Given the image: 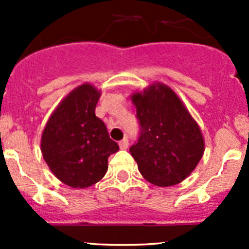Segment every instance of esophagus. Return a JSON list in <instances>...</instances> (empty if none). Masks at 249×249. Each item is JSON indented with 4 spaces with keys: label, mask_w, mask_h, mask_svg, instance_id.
I'll list each match as a JSON object with an SVG mask.
<instances>
[{
    "label": "esophagus",
    "mask_w": 249,
    "mask_h": 249,
    "mask_svg": "<svg viewBox=\"0 0 249 249\" xmlns=\"http://www.w3.org/2000/svg\"><path fill=\"white\" fill-rule=\"evenodd\" d=\"M119 147H120V149H126V148L129 147V140H127L126 137H125V139H123L119 142Z\"/></svg>",
    "instance_id": "34e87169"
}]
</instances>
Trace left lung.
I'll use <instances>...</instances> for the list:
<instances>
[{
  "mask_svg": "<svg viewBox=\"0 0 249 249\" xmlns=\"http://www.w3.org/2000/svg\"><path fill=\"white\" fill-rule=\"evenodd\" d=\"M140 134L130 153L141 175L158 187L182 182L199 164L205 142L179 97L161 83L132 95Z\"/></svg>",
  "mask_w": 249,
  "mask_h": 249,
  "instance_id": "obj_1",
  "label": "left lung"
}]
</instances>
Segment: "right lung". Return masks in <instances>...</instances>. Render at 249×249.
Instances as JSON below:
<instances>
[{
	"mask_svg": "<svg viewBox=\"0 0 249 249\" xmlns=\"http://www.w3.org/2000/svg\"><path fill=\"white\" fill-rule=\"evenodd\" d=\"M101 92L83 84L67 95L48 120L41 149L52 172L72 188H87L106 175L110 154L119 150L95 108Z\"/></svg>",
	"mask_w": 249,
	"mask_h": 249,
	"instance_id": "add662e5",
	"label": "right lung"
}]
</instances>
